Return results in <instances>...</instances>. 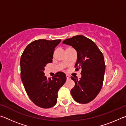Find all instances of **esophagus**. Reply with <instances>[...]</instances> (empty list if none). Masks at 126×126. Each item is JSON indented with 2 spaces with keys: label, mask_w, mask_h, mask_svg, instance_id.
Here are the masks:
<instances>
[{
  "label": "esophagus",
  "mask_w": 126,
  "mask_h": 126,
  "mask_svg": "<svg viewBox=\"0 0 126 126\" xmlns=\"http://www.w3.org/2000/svg\"><path fill=\"white\" fill-rule=\"evenodd\" d=\"M66 77H67V79L68 80L70 78H71V77H70L69 75H68V74H66Z\"/></svg>",
  "instance_id": "34e87169"
}]
</instances>
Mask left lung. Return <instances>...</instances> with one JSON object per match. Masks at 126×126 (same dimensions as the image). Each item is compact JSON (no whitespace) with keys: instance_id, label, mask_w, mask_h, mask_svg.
I'll list each match as a JSON object with an SVG mask.
<instances>
[{"instance_id":"1","label":"left lung","mask_w":126,"mask_h":126,"mask_svg":"<svg viewBox=\"0 0 126 126\" xmlns=\"http://www.w3.org/2000/svg\"><path fill=\"white\" fill-rule=\"evenodd\" d=\"M77 52L76 71L82 69L80 79L71 77L75 86L71 94L75 101L86 104L96 97L103 85L105 63L103 55L92 40L82 35L63 40Z\"/></svg>"}]
</instances>
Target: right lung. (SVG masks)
<instances>
[{
    "instance_id": "obj_1",
    "label": "right lung",
    "mask_w": 126,
    "mask_h": 126,
    "mask_svg": "<svg viewBox=\"0 0 126 126\" xmlns=\"http://www.w3.org/2000/svg\"><path fill=\"white\" fill-rule=\"evenodd\" d=\"M61 39L35 40L27 46L21 56L20 77L29 98L43 108L52 107L57 103L58 92L66 81V76L58 72L50 79L44 76V67L52 62L55 47Z\"/></svg>"
}]
</instances>
